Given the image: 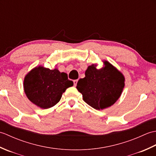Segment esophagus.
<instances>
[{
    "label": "esophagus",
    "mask_w": 156,
    "mask_h": 156,
    "mask_svg": "<svg viewBox=\"0 0 156 156\" xmlns=\"http://www.w3.org/2000/svg\"><path fill=\"white\" fill-rule=\"evenodd\" d=\"M73 82H74V86H76V84H77V82H78V80H74V81H73Z\"/></svg>",
    "instance_id": "obj_1"
}]
</instances>
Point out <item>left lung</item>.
Here are the masks:
<instances>
[{
  "mask_svg": "<svg viewBox=\"0 0 156 156\" xmlns=\"http://www.w3.org/2000/svg\"><path fill=\"white\" fill-rule=\"evenodd\" d=\"M104 67L97 69V65L89 66L85 77L78 80L76 88L83 100L97 110L111 107L120 97L125 87L122 73L107 61Z\"/></svg>",
  "mask_w": 156,
  "mask_h": 156,
  "instance_id": "left-lung-1",
  "label": "left lung"
}]
</instances>
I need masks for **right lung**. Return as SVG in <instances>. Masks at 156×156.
<instances>
[{
  "label": "right lung",
  "instance_id": "1",
  "mask_svg": "<svg viewBox=\"0 0 156 156\" xmlns=\"http://www.w3.org/2000/svg\"><path fill=\"white\" fill-rule=\"evenodd\" d=\"M73 84L66 73L60 72L57 68L50 69L39 66L25 76L23 87L29 101L46 109L57 104L62 94Z\"/></svg>",
  "mask_w": 156,
  "mask_h": 156
}]
</instances>
